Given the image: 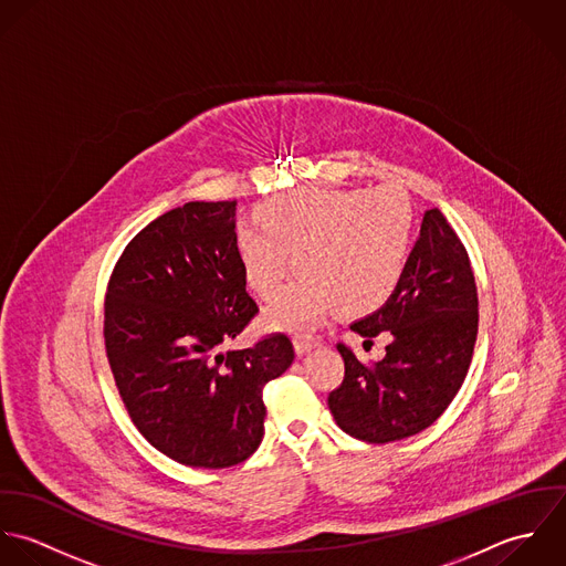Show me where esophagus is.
<instances>
[{
	"instance_id": "34e87169",
	"label": "esophagus",
	"mask_w": 566,
	"mask_h": 566,
	"mask_svg": "<svg viewBox=\"0 0 566 566\" xmlns=\"http://www.w3.org/2000/svg\"><path fill=\"white\" fill-rule=\"evenodd\" d=\"M293 345H295V352L302 356V354H306L308 349H313L315 345H319V339L306 337V335H297V337L293 339Z\"/></svg>"
}]
</instances>
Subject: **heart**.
<instances>
[{"mask_svg": "<svg viewBox=\"0 0 566 566\" xmlns=\"http://www.w3.org/2000/svg\"><path fill=\"white\" fill-rule=\"evenodd\" d=\"M258 226L235 231L249 289L264 302L282 291L291 255L302 273L264 313L273 331H304L331 311L365 315L400 286L416 235V214L396 188H306L264 203Z\"/></svg>", "mask_w": 566, "mask_h": 566, "instance_id": "heart-1", "label": "heart"}]
</instances>
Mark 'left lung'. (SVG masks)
I'll list each match as a JSON object with an SVG mask.
<instances>
[{"instance_id":"obj_1","label":"left lung","mask_w":566,"mask_h":566,"mask_svg":"<svg viewBox=\"0 0 566 566\" xmlns=\"http://www.w3.org/2000/svg\"><path fill=\"white\" fill-rule=\"evenodd\" d=\"M479 300L468 251L447 217L427 210L398 291L349 328L371 343L389 333L387 354L363 365L343 340L345 363L328 407L340 429L369 444L411 438L431 427L459 391L476 340Z\"/></svg>"}]
</instances>
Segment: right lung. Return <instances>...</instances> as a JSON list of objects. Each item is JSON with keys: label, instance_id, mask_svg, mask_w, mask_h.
Masks as SVG:
<instances>
[{"label": "right lung", "instance_id": "right-lung-1", "mask_svg": "<svg viewBox=\"0 0 566 566\" xmlns=\"http://www.w3.org/2000/svg\"><path fill=\"white\" fill-rule=\"evenodd\" d=\"M235 201H192L144 227L115 262L105 349L137 431L192 468H229L264 436L262 389L293 343L273 333L226 349L258 315L235 253Z\"/></svg>", "mask_w": 566, "mask_h": 566}]
</instances>
